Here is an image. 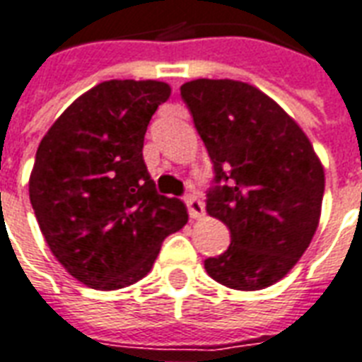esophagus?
I'll list each match as a JSON object with an SVG mask.
<instances>
[{
    "label": "esophagus",
    "instance_id": "obj_1",
    "mask_svg": "<svg viewBox=\"0 0 362 362\" xmlns=\"http://www.w3.org/2000/svg\"><path fill=\"white\" fill-rule=\"evenodd\" d=\"M183 200L187 204V208H189V216L192 219H198V217L204 216V204L200 198L194 197V194H185Z\"/></svg>",
    "mask_w": 362,
    "mask_h": 362
}]
</instances>
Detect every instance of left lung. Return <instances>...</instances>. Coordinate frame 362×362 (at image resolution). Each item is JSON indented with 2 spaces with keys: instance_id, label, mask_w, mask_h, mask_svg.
I'll return each instance as SVG.
<instances>
[{
  "instance_id": "8db88e82",
  "label": "left lung",
  "mask_w": 362,
  "mask_h": 362,
  "mask_svg": "<svg viewBox=\"0 0 362 362\" xmlns=\"http://www.w3.org/2000/svg\"><path fill=\"white\" fill-rule=\"evenodd\" d=\"M214 164L206 211L230 246L204 267L235 290H262L294 267L319 225L325 170L301 127L273 99L236 80L181 86Z\"/></svg>"
}]
</instances>
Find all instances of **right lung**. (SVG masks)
I'll list each match as a JSON object with an SVG mask.
<instances>
[{"label": "right lung", "mask_w": 362, "mask_h": 362, "mask_svg": "<svg viewBox=\"0 0 362 362\" xmlns=\"http://www.w3.org/2000/svg\"><path fill=\"white\" fill-rule=\"evenodd\" d=\"M170 93L156 80L103 81L37 146L30 202L53 255L86 286L141 281L189 219L181 200L156 191L143 160L146 126Z\"/></svg>", "instance_id": "right-lung-1"}]
</instances>
